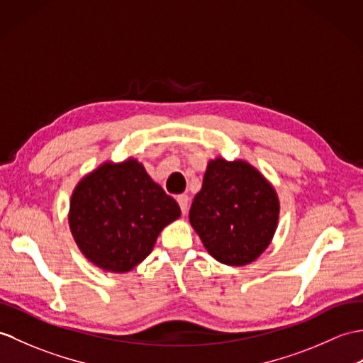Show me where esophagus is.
<instances>
[{
  "instance_id": "34e87169",
  "label": "esophagus",
  "mask_w": 363,
  "mask_h": 363,
  "mask_svg": "<svg viewBox=\"0 0 363 363\" xmlns=\"http://www.w3.org/2000/svg\"><path fill=\"white\" fill-rule=\"evenodd\" d=\"M178 204L181 207V212L185 215L189 210V196L187 195H179L178 196Z\"/></svg>"
}]
</instances>
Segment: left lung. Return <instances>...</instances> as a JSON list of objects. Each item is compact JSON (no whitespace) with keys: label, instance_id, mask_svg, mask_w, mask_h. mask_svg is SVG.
<instances>
[{"label":"left lung","instance_id":"obj_1","mask_svg":"<svg viewBox=\"0 0 363 363\" xmlns=\"http://www.w3.org/2000/svg\"><path fill=\"white\" fill-rule=\"evenodd\" d=\"M280 216L277 191L246 161H210L191 202L190 224L215 259L244 266L271 244Z\"/></svg>","mask_w":363,"mask_h":363}]
</instances>
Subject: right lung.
I'll list each match as a JSON object with an SVG mask.
<instances>
[{
    "label": "right lung",
    "instance_id": "right-lung-1",
    "mask_svg": "<svg viewBox=\"0 0 363 363\" xmlns=\"http://www.w3.org/2000/svg\"><path fill=\"white\" fill-rule=\"evenodd\" d=\"M181 208L136 159L104 162L74 189L69 227L82 254L106 272H130Z\"/></svg>",
    "mask_w": 363,
    "mask_h": 363
}]
</instances>
